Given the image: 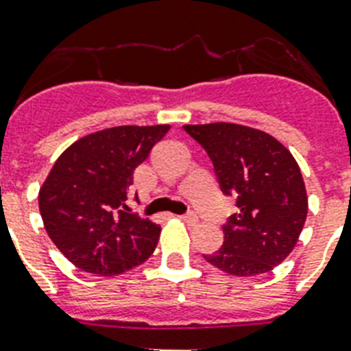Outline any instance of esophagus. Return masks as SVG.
I'll return each mask as SVG.
<instances>
[{"mask_svg": "<svg viewBox=\"0 0 351 351\" xmlns=\"http://www.w3.org/2000/svg\"><path fill=\"white\" fill-rule=\"evenodd\" d=\"M182 220H184V222H186V224H197L198 222V217L195 213H186V215H182L180 217Z\"/></svg>", "mask_w": 351, "mask_h": 351, "instance_id": "1", "label": "esophagus"}]
</instances>
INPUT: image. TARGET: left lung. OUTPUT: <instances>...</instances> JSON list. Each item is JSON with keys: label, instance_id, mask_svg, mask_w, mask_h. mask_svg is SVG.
I'll return each mask as SVG.
<instances>
[{"label": "left lung", "instance_id": "1", "mask_svg": "<svg viewBox=\"0 0 351 351\" xmlns=\"http://www.w3.org/2000/svg\"><path fill=\"white\" fill-rule=\"evenodd\" d=\"M213 162L226 197L239 213L224 224V244L204 258L237 277L271 271L293 251L308 215L300 169L267 132L237 123L184 125Z\"/></svg>", "mask_w": 351, "mask_h": 351}]
</instances>
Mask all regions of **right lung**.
<instances>
[{"label":"right lung","mask_w":351,"mask_h":351,"mask_svg":"<svg viewBox=\"0 0 351 351\" xmlns=\"http://www.w3.org/2000/svg\"><path fill=\"white\" fill-rule=\"evenodd\" d=\"M169 125H120L74 142L40 189V213L56 247L74 266L120 275L153 255L160 226L129 213L132 173Z\"/></svg>","instance_id":"1"}]
</instances>
